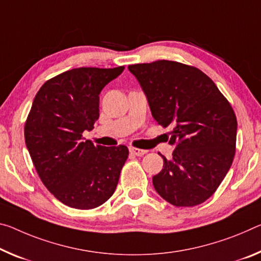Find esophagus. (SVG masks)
I'll return each instance as SVG.
<instances>
[{
  "instance_id": "1",
  "label": "esophagus",
  "mask_w": 261,
  "mask_h": 261,
  "mask_svg": "<svg viewBox=\"0 0 261 261\" xmlns=\"http://www.w3.org/2000/svg\"><path fill=\"white\" fill-rule=\"evenodd\" d=\"M129 151H130V153H132V154H135L137 156H142L147 153L146 150H140V148H137V147H130Z\"/></svg>"
}]
</instances>
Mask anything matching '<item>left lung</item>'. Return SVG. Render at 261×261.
Listing matches in <instances>:
<instances>
[{"label": "left lung", "instance_id": "8db88e82", "mask_svg": "<svg viewBox=\"0 0 261 261\" xmlns=\"http://www.w3.org/2000/svg\"><path fill=\"white\" fill-rule=\"evenodd\" d=\"M153 118L172 126V158L152 177L156 193L175 206H194L216 192L232 165L237 119L208 75L192 66L158 60L130 65Z\"/></svg>", "mask_w": 261, "mask_h": 261}]
</instances>
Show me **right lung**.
Masks as SVG:
<instances>
[{"instance_id":"obj_1","label":"right lung","mask_w":261,"mask_h":261,"mask_svg":"<svg viewBox=\"0 0 261 261\" xmlns=\"http://www.w3.org/2000/svg\"><path fill=\"white\" fill-rule=\"evenodd\" d=\"M123 71L71 69L45 82L32 102L24 127L28 151L45 187L71 208L100 206L117 187L127 147L95 146L82 132L94 129L98 95Z\"/></svg>"}]
</instances>
